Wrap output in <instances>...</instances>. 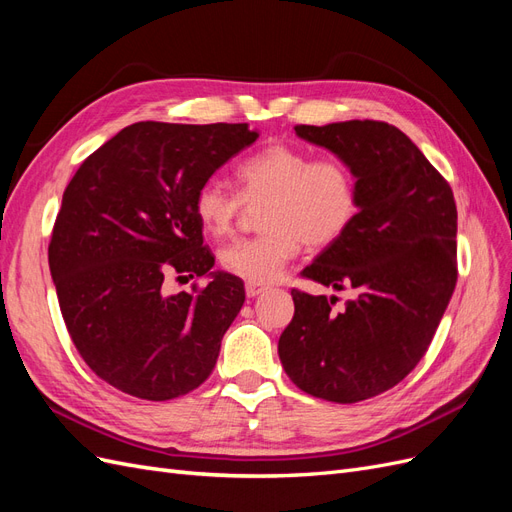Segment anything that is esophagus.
Returning <instances> with one entry per match:
<instances>
[{
	"mask_svg": "<svg viewBox=\"0 0 512 512\" xmlns=\"http://www.w3.org/2000/svg\"><path fill=\"white\" fill-rule=\"evenodd\" d=\"M267 290V286H262V284H254V282H247L245 284V294L250 299H254V297H258V294H262Z\"/></svg>",
	"mask_w": 512,
	"mask_h": 512,
	"instance_id": "obj_1",
	"label": "esophagus"
}]
</instances>
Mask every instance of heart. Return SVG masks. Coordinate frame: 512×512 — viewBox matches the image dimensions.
<instances>
[{"instance_id":"heart-1","label":"heart","mask_w":512,"mask_h":512,"mask_svg":"<svg viewBox=\"0 0 512 512\" xmlns=\"http://www.w3.org/2000/svg\"><path fill=\"white\" fill-rule=\"evenodd\" d=\"M235 175L241 196L211 179L196 192L194 209L209 235L222 237L235 224L241 198L247 203L267 198L262 207L265 235L230 243L220 254L222 267L247 282L277 280L301 241L309 247L329 245L356 215V179L333 158L314 160L303 149L271 145L239 162Z\"/></svg>"}]
</instances>
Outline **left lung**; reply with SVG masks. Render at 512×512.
<instances>
[{
	"label": "left lung",
	"instance_id": "1",
	"mask_svg": "<svg viewBox=\"0 0 512 512\" xmlns=\"http://www.w3.org/2000/svg\"><path fill=\"white\" fill-rule=\"evenodd\" d=\"M356 179V215L303 269L307 280L352 288L335 297L292 290L294 316L277 352L301 391L354 404L393 389L427 352L457 282L453 190L410 138L382 121L297 126Z\"/></svg>",
	"mask_w": 512,
	"mask_h": 512
}]
</instances>
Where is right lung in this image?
<instances>
[{"label": "right lung", "mask_w": 512, "mask_h": 512, "mask_svg": "<svg viewBox=\"0 0 512 512\" xmlns=\"http://www.w3.org/2000/svg\"><path fill=\"white\" fill-rule=\"evenodd\" d=\"M256 138L247 123H132L68 183L51 277L76 350L115 389L166 401L213 371L245 290L239 277L213 271L194 198ZM168 272L205 276L208 286L168 295Z\"/></svg>", "instance_id": "obj_1"}]
</instances>
